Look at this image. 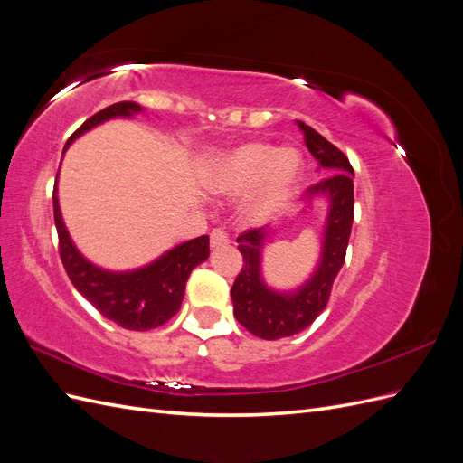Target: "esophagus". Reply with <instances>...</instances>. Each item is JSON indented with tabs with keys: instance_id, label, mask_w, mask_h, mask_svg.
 <instances>
[{
	"instance_id": "34e87169",
	"label": "esophagus",
	"mask_w": 463,
	"mask_h": 463,
	"mask_svg": "<svg viewBox=\"0 0 463 463\" xmlns=\"http://www.w3.org/2000/svg\"><path fill=\"white\" fill-rule=\"evenodd\" d=\"M228 243H230V237L222 228H214L213 232H210V245H213L214 249L223 247V245H228Z\"/></svg>"
}]
</instances>
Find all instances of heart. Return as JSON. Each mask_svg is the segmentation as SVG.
<instances>
[{
	"label": "heart",
	"instance_id": "b5f03b06",
	"mask_svg": "<svg viewBox=\"0 0 463 463\" xmlns=\"http://www.w3.org/2000/svg\"><path fill=\"white\" fill-rule=\"evenodd\" d=\"M298 150L269 141H253L222 156L206 175L210 191L240 197L255 191L247 204L250 220H264L282 206L301 175Z\"/></svg>",
	"mask_w": 463,
	"mask_h": 463
}]
</instances>
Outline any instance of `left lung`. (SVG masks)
Listing matches in <instances>:
<instances>
[{
    "instance_id": "obj_1",
    "label": "left lung",
    "mask_w": 463,
    "mask_h": 463,
    "mask_svg": "<svg viewBox=\"0 0 463 463\" xmlns=\"http://www.w3.org/2000/svg\"><path fill=\"white\" fill-rule=\"evenodd\" d=\"M298 123L307 148L330 172V175L307 189V199H311L313 194H326L330 201L325 247L311 282L293 296H284L266 288L260 279V247L266 233L262 230H247L237 237L243 266L232 286L233 315L241 326L262 340H278L298 334L313 325L315 318L326 309L332 284L345 260L354 223L352 164L338 146H334L309 125L303 121Z\"/></svg>"
}]
</instances>
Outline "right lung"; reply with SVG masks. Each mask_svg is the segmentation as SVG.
Wrapping results in <instances>:
<instances>
[{
    "label": "right lung",
    "instance_id": "add662e5",
    "mask_svg": "<svg viewBox=\"0 0 463 463\" xmlns=\"http://www.w3.org/2000/svg\"><path fill=\"white\" fill-rule=\"evenodd\" d=\"M133 111H141V106L135 102H118L100 109L69 137L65 148L79 135L92 129L94 125L109 118L131 116ZM53 220L55 228H58L60 257L71 284L82 298L96 307L98 313L128 330L145 332L165 325L179 311L193 269L204 262L210 255L208 235H201L184 245H177L156 262L148 264L146 269L125 274L106 272L82 259L73 241L69 240L55 189Z\"/></svg>",
    "mask_w": 463,
    "mask_h": 463
}]
</instances>
